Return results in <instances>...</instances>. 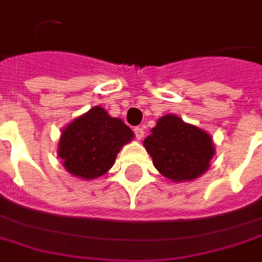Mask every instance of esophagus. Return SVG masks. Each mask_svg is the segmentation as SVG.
I'll return each mask as SVG.
<instances>
[{"label": "esophagus", "instance_id": "34e87169", "mask_svg": "<svg viewBox=\"0 0 262 262\" xmlns=\"http://www.w3.org/2000/svg\"><path fill=\"white\" fill-rule=\"evenodd\" d=\"M134 134H135V138L138 139V141H141V139L143 138V128L142 127H135L134 128Z\"/></svg>", "mask_w": 262, "mask_h": 262}]
</instances>
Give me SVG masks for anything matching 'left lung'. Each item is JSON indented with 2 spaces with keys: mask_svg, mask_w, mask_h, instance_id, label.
<instances>
[{
  "mask_svg": "<svg viewBox=\"0 0 262 262\" xmlns=\"http://www.w3.org/2000/svg\"><path fill=\"white\" fill-rule=\"evenodd\" d=\"M143 145L157 170L176 182L202 176L214 156L210 135L172 115L159 119Z\"/></svg>",
  "mask_w": 262,
  "mask_h": 262,
  "instance_id": "left-lung-1",
  "label": "left lung"
}]
</instances>
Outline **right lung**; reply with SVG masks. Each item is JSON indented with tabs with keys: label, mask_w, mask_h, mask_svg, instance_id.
<instances>
[{
	"label": "right lung",
	"mask_w": 262,
	"mask_h": 262,
	"mask_svg": "<svg viewBox=\"0 0 262 262\" xmlns=\"http://www.w3.org/2000/svg\"><path fill=\"white\" fill-rule=\"evenodd\" d=\"M133 135L121 120L110 117L103 107L95 106L63 129L59 157L70 174L94 180L113 166L121 146L129 142Z\"/></svg>",
	"instance_id": "1"
}]
</instances>
